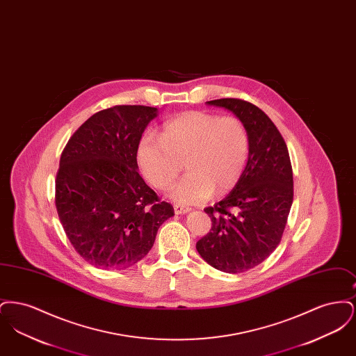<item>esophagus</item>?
<instances>
[{
	"mask_svg": "<svg viewBox=\"0 0 356 356\" xmlns=\"http://www.w3.org/2000/svg\"><path fill=\"white\" fill-rule=\"evenodd\" d=\"M173 209H175V213H176V215H183V213H186V212L191 211L189 207L181 205V204H175V205H173Z\"/></svg>",
	"mask_w": 356,
	"mask_h": 356,
	"instance_id": "obj_1",
	"label": "esophagus"
}]
</instances>
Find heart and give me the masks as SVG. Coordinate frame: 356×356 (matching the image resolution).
<instances>
[{
	"mask_svg": "<svg viewBox=\"0 0 356 356\" xmlns=\"http://www.w3.org/2000/svg\"><path fill=\"white\" fill-rule=\"evenodd\" d=\"M250 153V135L241 120L205 111H188L161 127L159 137L145 132L137 144V161L145 179L165 189L184 160L188 173L170 188L180 203L205 202L213 192L235 188Z\"/></svg>",
	"mask_w": 356,
	"mask_h": 356,
	"instance_id": "heart-1",
	"label": "heart"
}]
</instances>
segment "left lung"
Segmentation results:
<instances>
[{"label": "left lung", "mask_w": 356, "mask_h": 356, "mask_svg": "<svg viewBox=\"0 0 356 356\" xmlns=\"http://www.w3.org/2000/svg\"><path fill=\"white\" fill-rule=\"evenodd\" d=\"M241 120L250 135L247 167L232 192L204 211L212 225L196 250L213 268L227 273L248 271L279 245L293 200V177L287 144L271 119L254 104L219 99Z\"/></svg>", "instance_id": "left-lung-1"}]
</instances>
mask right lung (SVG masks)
<instances>
[{
	"instance_id": "obj_1",
	"label": "right lung",
	"mask_w": 356,
	"mask_h": 356,
	"mask_svg": "<svg viewBox=\"0 0 356 356\" xmlns=\"http://www.w3.org/2000/svg\"><path fill=\"white\" fill-rule=\"evenodd\" d=\"M156 115V108L144 105L102 109L61 153L56 209L76 252L97 268L132 267L175 213L136 170L137 144Z\"/></svg>"
}]
</instances>
